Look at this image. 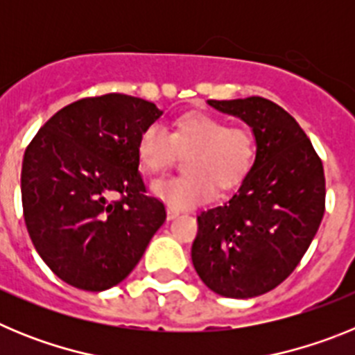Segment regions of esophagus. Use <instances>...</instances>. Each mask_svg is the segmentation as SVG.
<instances>
[{"label": "esophagus", "instance_id": "34e87169", "mask_svg": "<svg viewBox=\"0 0 355 355\" xmlns=\"http://www.w3.org/2000/svg\"><path fill=\"white\" fill-rule=\"evenodd\" d=\"M178 216H180V211H175V209H172V208H167L168 220H174V218H178Z\"/></svg>", "mask_w": 355, "mask_h": 355}]
</instances>
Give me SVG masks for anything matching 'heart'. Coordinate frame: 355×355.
I'll return each instance as SVG.
<instances>
[{"label":"heart","instance_id":"b5f03b06","mask_svg":"<svg viewBox=\"0 0 355 355\" xmlns=\"http://www.w3.org/2000/svg\"><path fill=\"white\" fill-rule=\"evenodd\" d=\"M188 152V174L150 184L153 196L175 211L211 199L215 184L222 190L240 184L252 168L256 144L249 130L229 128L227 122L208 114L178 119L171 133L162 124H149L137 142L140 167L147 174H162L174 165L180 153Z\"/></svg>","mask_w":355,"mask_h":355}]
</instances>
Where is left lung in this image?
Returning <instances> with one entry per match:
<instances>
[{
    "label": "left lung",
    "instance_id": "obj_1",
    "mask_svg": "<svg viewBox=\"0 0 355 355\" xmlns=\"http://www.w3.org/2000/svg\"><path fill=\"white\" fill-rule=\"evenodd\" d=\"M252 128L256 159L234 196L197 216L192 263L231 299L274 290L295 270L325 211L322 159L299 122L265 97L208 101Z\"/></svg>",
    "mask_w": 355,
    "mask_h": 355
}]
</instances>
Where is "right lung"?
Returning a JSON list of instances; mask_svg holds the SVG:
<instances>
[{
  "mask_svg": "<svg viewBox=\"0 0 355 355\" xmlns=\"http://www.w3.org/2000/svg\"><path fill=\"white\" fill-rule=\"evenodd\" d=\"M162 114L126 94L85 97L56 112L26 147L28 234L71 286L103 291L124 281L167 218L162 200L146 196L137 156L140 133Z\"/></svg>",
  "mask_w": 355,
  "mask_h": 355,
  "instance_id": "add662e5",
  "label": "right lung"
}]
</instances>
